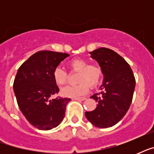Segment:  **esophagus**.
I'll use <instances>...</instances> for the list:
<instances>
[{
    "label": "esophagus",
    "mask_w": 154,
    "mask_h": 154,
    "mask_svg": "<svg viewBox=\"0 0 154 154\" xmlns=\"http://www.w3.org/2000/svg\"><path fill=\"white\" fill-rule=\"evenodd\" d=\"M86 99V97H76V98H73V100H76V101H85Z\"/></svg>",
    "instance_id": "obj_1"
}]
</instances>
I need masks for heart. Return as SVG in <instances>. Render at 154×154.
<instances>
[{"label":"heart","instance_id":"b5f03b06","mask_svg":"<svg viewBox=\"0 0 154 154\" xmlns=\"http://www.w3.org/2000/svg\"><path fill=\"white\" fill-rule=\"evenodd\" d=\"M71 72H78L77 82L79 84L73 86H66L60 91L61 95L67 97L76 98L84 95L89 90V87H95L101 82L102 77V68L97 63L88 64V61L82 58L72 59L68 63ZM54 82L59 86H62L67 81V73L61 68L57 67L53 72Z\"/></svg>","mask_w":154,"mask_h":154}]
</instances>
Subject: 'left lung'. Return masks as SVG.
Here are the masks:
<instances>
[{"label":"left lung","instance_id":"1","mask_svg":"<svg viewBox=\"0 0 154 154\" xmlns=\"http://www.w3.org/2000/svg\"><path fill=\"white\" fill-rule=\"evenodd\" d=\"M102 68L104 81L101 92L91 97L97 106L85 117L99 128L113 126L123 118L133 100L136 81L134 72L124 58L112 49L100 48L90 52Z\"/></svg>","mask_w":154,"mask_h":154}]
</instances>
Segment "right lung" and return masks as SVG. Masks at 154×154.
Wrapping results in <instances>:
<instances>
[{
	"mask_svg": "<svg viewBox=\"0 0 154 154\" xmlns=\"http://www.w3.org/2000/svg\"><path fill=\"white\" fill-rule=\"evenodd\" d=\"M68 53L39 51L32 54L18 69L13 82L17 105L30 124L42 130H49L64 119L70 98L52 97L58 94L53 72Z\"/></svg>",
	"mask_w": 154,
	"mask_h": 154,
	"instance_id": "obj_1",
	"label": "right lung"
}]
</instances>
